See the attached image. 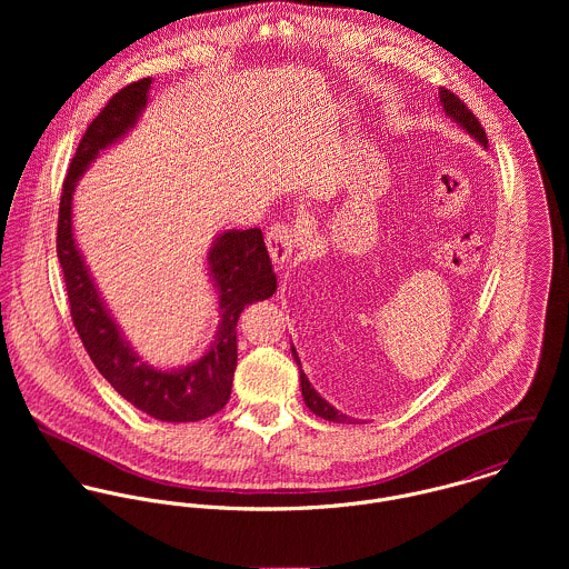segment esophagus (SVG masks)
<instances>
[{
	"instance_id": "34e87169",
	"label": "esophagus",
	"mask_w": 569,
	"mask_h": 569,
	"mask_svg": "<svg viewBox=\"0 0 569 569\" xmlns=\"http://www.w3.org/2000/svg\"><path fill=\"white\" fill-rule=\"evenodd\" d=\"M296 241H298V228L287 223H276L267 232V249L276 267H282L291 258Z\"/></svg>"
}]
</instances>
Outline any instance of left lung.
<instances>
[{"label": "left lung", "mask_w": 569, "mask_h": 569, "mask_svg": "<svg viewBox=\"0 0 569 569\" xmlns=\"http://www.w3.org/2000/svg\"><path fill=\"white\" fill-rule=\"evenodd\" d=\"M438 98H440L442 111H445L462 131H467L476 142H480V144L487 149V133H485L482 124L478 122V118L469 111V107H467L456 93H451V91L445 89V87H440ZM291 355H293V359H296V363H298V368H300V388H302V399H305L307 407H309L316 416H322L325 420H330V422H352L350 416H346V413H341L337 407L330 406L326 399L320 397V392L311 386L309 377H307L305 370H302V363H300V357H298V350H296L293 343H291Z\"/></svg>", "instance_id": "1"}]
</instances>
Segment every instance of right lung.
Returning <instances> with one entry per match:
<instances>
[{"label":"right lung","mask_w":569,"mask_h":569,"mask_svg":"<svg viewBox=\"0 0 569 569\" xmlns=\"http://www.w3.org/2000/svg\"><path fill=\"white\" fill-rule=\"evenodd\" d=\"M153 79L120 89L91 120L70 163L61 208L57 253L63 267L72 320L98 372L140 411L163 422H194L221 411L237 370V325L247 305L273 296L278 282L262 232L223 230L208 249V276L217 291L219 326L206 352L179 368H158L144 361L111 316L84 262L74 237V190L87 168L127 138L149 104Z\"/></svg>","instance_id":"obj_1"}]
</instances>
